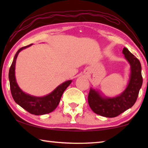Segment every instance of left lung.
<instances>
[{"instance_id":"1","label":"left lung","mask_w":148,"mask_h":148,"mask_svg":"<svg viewBox=\"0 0 148 148\" xmlns=\"http://www.w3.org/2000/svg\"><path fill=\"white\" fill-rule=\"evenodd\" d=\"M125 59L130 64V75L127 87L121 94L116 97H107L99 89L90 88L88 103L95 114L106 117H114L133 106L142 86L141 64L128 49L122 51Z\"/></svg>"}]
</instances>
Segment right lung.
Segmentation results:
<instances>
[{"label":"right lung","mask_w":148,"mask_h":148,"mask_svg":"<svg viewBox=\"0 0 148 148\" xmlns=\"http://www.w3.org/2000/svg\"><path fill=\"white\" fill-rule=\"evenodd\" d=\"M32 45V44L21 47L17 51L10 69L8 77L12 95L14 101L30 114L39 116L49 114L56 108L59 103L62 93L72 83V80H67L63 82L57 86L53 91L43 97L33 96L24 92L17 83L15 75L16 63L19 52Z\"/></svg>","instance_id":"1"}]
</instances>
